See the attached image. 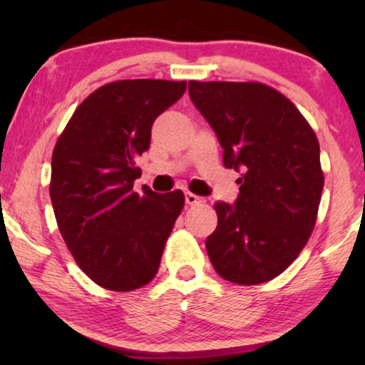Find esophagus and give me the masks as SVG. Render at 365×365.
Returning <instances> with one entry per match:
<instances>
[{
  "mask_svg": "<svg viewBox=\"0 0 365 365\" xmlns=\"http://www.w3.org/2000/svg\"><path fill=\"white\" fill-rule=\"evenodd\" d=\"M202 202H206L204 201V197H199L192 192H186V204H189V206H199V204Z\"/></svg>",
  "mask_w": 365,
  "mask_h": 365,
  "instance_id": "esophagus-1",
  "label": "esophagus"
}]
</instances>
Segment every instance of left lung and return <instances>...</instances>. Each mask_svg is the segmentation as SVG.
Segmentation results:
<instances>
[{"label": "left lung", "instance_id": "left-lung-1", "mask_svg": "<svg viewBox=\"0 0 365 365\" xmlns=\"http://www.w3.org/2000/svg\"><path fill=\"white\" fill-rule=\"evenodd\" d=\"M189 96L241 173L234 204L216 202L206 239L214 269L241 286L267 282L306 246L324 187L316 133L289 99L262 83L189 81Z\"/></svg>", "mask_w": 365, "mask_h": 365}]
</instances>
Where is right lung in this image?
<instances>
[{
    "label": "right lung",
    "mask_w": 365,
    "mask_h": 365,
    "mask_svg": "<svg viewBox=\"0 0 365 365\" xmlns=\"http://www.w3.org/2000/svg\"><path fill=\"white\" fill-rule=\"evenodd\" d=\"M186 91V81L123 79L79 104L51 159V196L59 232L86 276L128 292L156 276L184 194H158L133 184L159 114Z\"/></svg>",
    "instance_id": "right-lung-1"
}]
</instances>
